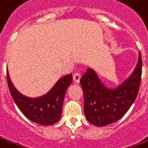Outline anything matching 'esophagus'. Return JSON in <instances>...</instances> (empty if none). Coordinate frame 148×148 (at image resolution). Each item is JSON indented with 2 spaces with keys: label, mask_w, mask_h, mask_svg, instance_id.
<instances>
[{
  "label": "esophagus",
  "mask_w": 148,
  "mask_h": 148,
  "mask_svg": "<svg viewBox=\"0 0 148 148\" xmlns=\"http://www.w3.org/2000/svg\"><path fill=\"white\" fill-rule=\"evenodd\" d=\"M80 78H81V75L78 73H75L73 76V80L75 83H78L80 82Z\"/></svg>",
  "instance_id": "esophagus-1"
}]
</instances>
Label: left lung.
I'll list each match as a JSON object with an SVG mask.
<instances>
[{"label":"left lung","instance_id":"1","mask_svg":"<svg viewBox=\"0 0 148 148\" xmlns=\"http://www.w3.org/2000/svg\"><path fill=\"white\" fill-rule=\"evenodd\" d=\"M141 75L140 52L133 73L115 89L106 87L95 71L88 68L80 79L86 119L97 127H104L119 120L127 112L138 95Z\"/></svg>","mask_w":148,"mask_h":148}]
</instances>
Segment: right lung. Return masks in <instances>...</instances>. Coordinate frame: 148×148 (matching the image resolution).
<instances>
[{
	"instance_id": "obj_1",
	"label": "right lung",
	"mask_w": 148,
	"mask_h": 148,
	"mask_svg": "<svg viewBox=\"0 0 148 148\" xmlns=\"http://www.w3.org/2000/svg\"><path fill=\"white\" fill-rule=\"evenodd\" d=\"M72 80V74L66 75L61 77L45 95L33 99L25 97L16 90L7 71L9 91L17 107L28 119L43 126L54 124L59 121L64 97Z\"/></svg>"
}]
</instances>
